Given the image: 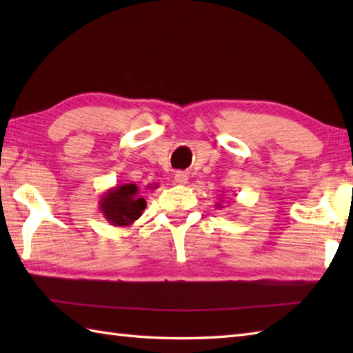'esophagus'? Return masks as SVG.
Wrapping results in <instances>:
<instances>
[{
	"label": "esophagus",
	"instance_id": "1",
	"mask_svg": "<svg viewBox=\"0 0 353 353\" xmlns=\"http://www.w3.org/2000/svg\"><path fill=\"white\" fill-rule=\"evenodd\" d=\"M174 182L179 185L188 183V174L185 171H176L174 172Z\"/></svg>",
	"mask_w": 353,
	"mask_h": 353
}]
</instances>
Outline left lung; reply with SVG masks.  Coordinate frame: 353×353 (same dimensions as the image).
<instances>
[{
  "instance_id": "obj_1",
  "label": "left lung",
  "mask_w": 353,
  "mask_h": 353,
  "mask_svg": "<svg viewBox=\"0 0 353 353\" xmlns=\"http://www.w3.org/2000/svg\"><path fill=\"white\" fill-rule=\"evenodd\" d=\"M221 201H223V200H221ZM221 201H219V203H216L215 206H216V208H223V206H221Z\"/></svg>"
}]
</instances>
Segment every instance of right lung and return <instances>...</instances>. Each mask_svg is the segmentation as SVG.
Masks as SVG:
<instances>
[{"mask_svg":"<svg viewBox=\"0 0 353 353\" xmlns=\"http://www.w3.org/2000/svg\"><path fill=\"white\" fill-rule=\"evenodd\" d=\"M150 188V186H147ZM147 206L134 183L117 185L103 194L99 209L112 226L127 228L137 221Z\"/></svg>","mask_w":353,"mask_h":353,"instance_id":"right-lung-1","label":"right lung"}]
</instances>
